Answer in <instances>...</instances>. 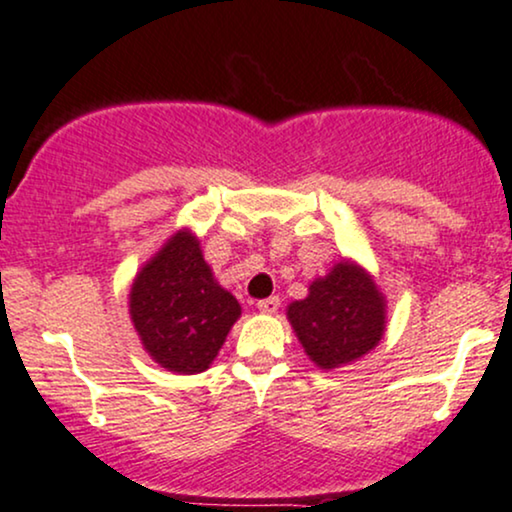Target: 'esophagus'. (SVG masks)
<instances>
[{"mask_svg": "<svg viewBox=\"0 0 512 512\" xmlns=\"http://www.w3.org/2000/svg\"><path fill=\"white\" fill-rule=\"evenodd\" d=\"M256 306L261 313H277V308H280V299H277V296H268V299L258 301Z\"/></svg>", "mask_w": 512, "mask_h": 512, "instance_id": "obj_1", "label": "esophagus"}]
</instances>
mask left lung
<instances>
[{"label": "left lung", "mask_w": 512, "mask_h": 512, "mask_svg": "<svg viewBox=\"0 0 512 512\" xmlns=\"http://www.w3.org/2000/svg\"><path fill=\"white\" fill-rule=\"evenodd\" d=\"M306 356L323 370L339 368L380 344L387 301L372 275L353 261L337 263L311 282L308 296L287 306Z\"/></svg>", "instance_id": "1"}]
</instances>
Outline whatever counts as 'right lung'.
<instances>
[{
    "mask_svg": "<svg viewBox=\"0 0 512 512\" xmlns=\"http://www.w3.org/2000/svg\"><path fill=\"white\" fill-rule=\"evenodd\" d=\"M239 315L242 306L218 285L189 230L175 232L130 289V318L144 351L178 375L204 372Z\"/></svg>",
    "mask_w": 512,
    "mask_h": 512,
    "instance_id": "add662e5",
    "label": "right lung"
}]
</instances>
